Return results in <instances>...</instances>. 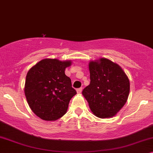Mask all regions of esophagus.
I'll list each match as a JSON object with an SVG mask.
<instances>
[{
  "label": "esophagus",
  "mask_w": 153,
  "mask_h": 153,
  "mask_svg": "<svg viewBox=\"0 0 153 153\" xmlns=\"http://www.w3.org/2000/svg\"><path fill=\"white\" fill-rule=\"evenodd\" d=\"M82 87H80V88H78L77 89V92H78V94H80L81 92H82Z\"/></svg>",
  "instance_id": "esophagus-1"
}]
</instances>
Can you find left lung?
Segmentation results:
<instances>
[{"label":"left lung","instance_id":"8db88e82","mask_svg":"<svg viewBox=\"0 0 153 153\" xmlns=\"http://www.w3.org/2000/svg\"><path fill=\"white\" fill-rule=\"evenodd\" d=\"M90 84L83 89L91 111L100 118L113 117L127 102L130 84L121 67L101 58L89 64Z\"/></svg>","mask_w":153,"mask_h":153}]
</instances>
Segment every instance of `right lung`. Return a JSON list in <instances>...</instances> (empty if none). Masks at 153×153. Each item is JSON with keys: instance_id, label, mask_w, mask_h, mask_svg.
Instances as JSON below:
<instances>
[{"instance_id": "1", "label": "right lung", "mask_w": 153, "mask_h": 153, "mask_svg": "<svg viewBox=\"0 0 153 153\" xmlns=\"http://www.w3.org/2000/svg\"><path fill=\"white\" fill-rule=\"evenodd\" d=\"M71 64V61L45 59L27 73L24 87L26 100L32 111L44 120L62 117L71 99L76 94L70 78L65 75V68Z\"/></svg>"}]
</instances>
